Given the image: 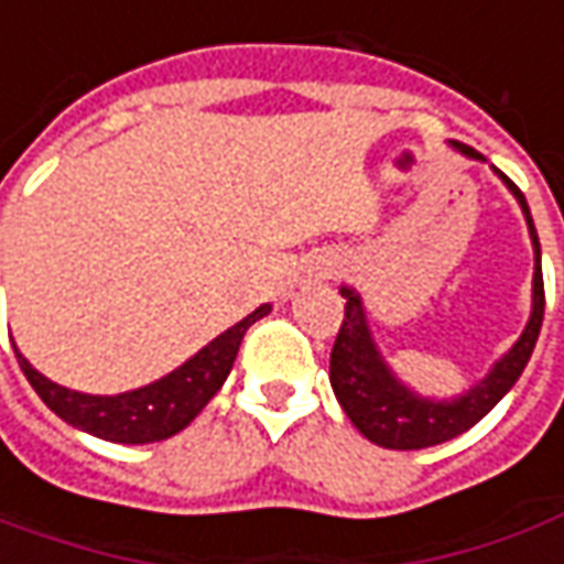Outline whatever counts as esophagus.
Returning a JSON list of instances; mask_svg holds the SVG:
<instances>
[{
  "mask_svg": "<svg viewBox=\"0 0 564 564\" xmlns=\"http://www.w3.org/2000/svg\"><path fill=\"white\" fill-rule=\"evenodd\" d=\"M333 268H336V262H333V259H327V262H321V278H327Z\"/></svg>",
  "mask_w": 564,
  "mask_h": 564,
  "instance_id": "obj_1",
  "label": "esophagus"
}]
</instances>
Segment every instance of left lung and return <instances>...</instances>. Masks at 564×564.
<instances>
[{
  "label": "left lung",
  "instance_id": "8db88e82",
  "mask_svg": "<svg viewBox=\"0 0 564 564\" xmlns=\"http://www.w3.org/2000/svg\"><path fill=\"white\" fill-rule=\"evenodd\" d=\"M451 148L469 160L485 156L459 141H451ZM516 203L522 206V216L528 221V237L534 247V281H531V314L524 324L522 336L503 351L485 377L473 382L466 392L454 398H432L411 389L404 379L394 373L386 355L379 351L370 321L364 312V299L355 286L343 283L339 293L346 299V317L339 336L333 343L330 355V386L336 401L351 420V426L361 432L367 442L389 447V451H420L432 444H444L473 429L485 413L494 411V404L516 386L522 377L524 364L538 346L540 324H543V271H540V240L534 231V218L524 203V194L509 182L500 170H494Z\"/></svg>",
  "mask_w": 564,
  "mask_h": 564
}]
</instances>
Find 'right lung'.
<instances>
[{
    "instance_id": "obj_1",
    "label": "right lung",
    "mask_w": 564,
    "mask_h": 564,
    "mask_svg": "<svg viewBox=\"0 0 564 564\" xmlns=\"http://www.w3.org/2000/svg\"><path fill=\"white\" fill-rule=\"evenodd\" d=\"M268 312H271V305L265 302L252 314H247L240 324L218 333L213 343H206L197 355H191L172 373L120 394H89L57 386L26 361L21 348H14V355H18V364H21L24 377L30 379V386L45 401V408L55 411L64 423L83 429L95 438H105V442L151 444L172 438L194 423V416L225 386L234 358H237V348L243 343V333Z\"/></svg>"
}]
</instances>
